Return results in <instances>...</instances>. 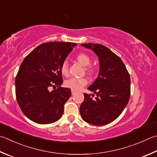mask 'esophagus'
<instances>
[{"label": "esophagus", "instance_id": "obj_1", "mask_svg": "<svg viewBox=\"0 0 157 157\" xmlns=\"http://www.w3.org/2000/svg\"><path fill=\"white\" fill-rule=\"evenodd\" d=\"M76 93V91L75 90H72V95H75V94Z\"/></svg>", "mask_w": 157, "mask_h": 157}]
</instances>
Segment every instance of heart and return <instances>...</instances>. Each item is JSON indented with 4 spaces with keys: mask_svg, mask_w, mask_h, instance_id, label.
Segmentation results:
<instances>
[{
    "mask_svg": "<svg viewBox=\"0 0 157 157\" xmlns=\"http://www.w3.org/2000/svg\"><path fill=\"white\" fill-rule=\"evenodd\" d=\"M76 60L84 67V70L90 76H94L96 75V70L95 67L90 66L91 63V57L86 53H79L76 57ZM61 73L65 76L69 75L68 64L66 61L63 62L61 66ZM87 83V80L85 78H70L65 82V86L71 89L72 90H79Z\"/></svg>",
    "mask_w": 157,
    "mask_h": 157,
    "instance_id": "obj_1",
    "label": "heart"
}]
</instances>
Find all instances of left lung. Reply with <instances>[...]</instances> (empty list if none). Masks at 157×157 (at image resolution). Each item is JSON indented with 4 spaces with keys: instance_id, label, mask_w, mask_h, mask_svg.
I'll return each instance as SVG.
<instances>
[{
    "instance_id": "obj_1",
    "label": "left lung",
    "mask_w": 157,
    "mask_h": 157,
    "mask_svg": "<svg viewBox=\"0 0 157 157\" xmlns=\"http://www.w3.org/2000/svg\"><path fill=\"white\" fill-rule=\"evenodd\" d=\"M98 57L99 75L87 89L94 94L84 93L80 113L85 122L96 126L111 123L122 113L131 96V78L122 59L101 44H82Z\"/></svg>"
}]
</instances>
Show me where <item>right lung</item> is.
I'll return each mask as SVG.
<instances>
[{
	"label": "right lung",
	"instance_id": "1",
	"mask_svg": "<svg viewBox=\"0 0 157 157\" xmlns=\"http://www.w3.org/2000/svg\"><path fill=\"white\" fill-rule=\"evenodd\" d=\"M76 45L61 42L42 44L20 65L15 81L16 100L23 113L33 122L46 124L61 117L71 90L61 87L63 78L60 68ZM55 86L57 90L49 91Z\"/></svg>",
	"mask_w": 157,
	"mask_h": 157
}]
</instances>
